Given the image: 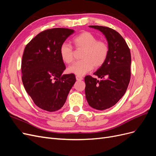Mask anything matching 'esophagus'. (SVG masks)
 Returning a JSON list of instances; mask_svg holds the SVG:
<instances>
[{
	"mask_svg": "<svg viewBox=\"0 0 156 156\" xmlns=\"http://www.w3.org/2000/svg\"><path fill=\"white\" fill-rule=\"evenodd\" d=\"M76 80L77 81H81V80H83V78L82 77H81V76H78V75H77L76 77Z\"/></svg>",
	"mask_w": 156,
	"mask_h": 156,
	"instance_id": "esophagus-1",
	"label": "esophagus"
}]
</instances>
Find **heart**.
I'll return each instance as SVG.
<instances>
[{
    "label": "heart",
    "mask_w": 156,
    "mask_h": 156,
    "mask_svg": "<svg viewBox=\"0 0 156 156\" xmlns=\"http://www.w3.org/2000/svg\"><path fill=\"white\" fill-rule=\"evenodd\" d=\"M73 42L77 49H83L82 60L71 65L68 72L79 76L85 75L93 67L99 68L104 64L108 55V45L104 41H98V37L91 32H83L75 36ZM60 58L64 62L70 64L73 59V49L68 43L62 44L60 47Z\"/></svg>",
    "instance_id": "heart-1"
}]
</instances>
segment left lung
<instances>
[{"instance_id": "obj_1", "label": "left lung", "mask_w": 156, "mask_h": 156, "mask_svg": "<svg viewBox=\"0 0 156 156\" xmlns=\"http://www.w3.org/2000/svg\"><path fill=\"white\" fill-rule=\"evenodd\" d=\"M106 37L108 49L107 58L94 74L84 77L85 95L88 105L97 110H105L115 105L124 95L131 77V53L126 41L111 28L91 25Z\"/></svg>"}]
</instances>
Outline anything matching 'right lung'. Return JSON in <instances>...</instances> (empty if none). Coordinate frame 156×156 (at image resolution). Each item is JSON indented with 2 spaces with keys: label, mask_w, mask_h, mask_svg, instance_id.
<instances>
[{
  "label": "right lung",
  "mask_w": 156,
  "mask_h": 156,
  "mask_svg": "<svg viewBox=\"0 0 156 156\" xmlns=\"http://www.w3.org/2000/svg\"><path fill=\"white\" fill-rule=\"evenodd\" d=\"M72 29L55 28L39 33L28 44L21 62L22 81L28 94L40 108L54 112L62 108L76 81L66 69L60 47Z\"/></svg>",
  "instance_id": "right-lung-1"
}]
</instances>
